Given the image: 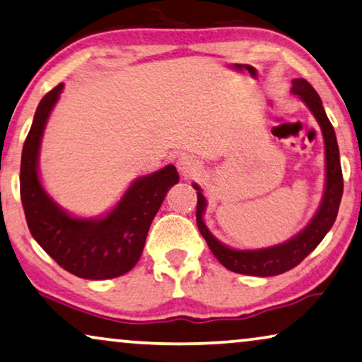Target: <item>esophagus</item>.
<instances>
[{
    "mask_svg": "<svg viewBox=\"0 0 362 362\" xmlns=\"http://www.w3.org/2000/svg\"><path fill=\"white\" fill-rule=\"evenodd\" d=\"M177 170H180L181 176L189 180V177H194L201 173V165L197 163L192 156H181L176 163Z\"/></svg>",
    "mask_w": 362,
    "mask_h": 362,
    "instance_id": "1",
    "label": "esophagus"
}]
</instances>
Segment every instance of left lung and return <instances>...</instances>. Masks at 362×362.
Wrapping results in <instances>:
<instances>
[{"instance_id":"8db88e82","label":"left lung","mask_w":362,"mask_h":362,"mask_svg":"<svg viewBox=\"0 0 362 362\" xmlns=\"http://www.w3.org/2000/svg\"><path fill=\"white\" fill-rule=\"evenodd\" d=\"M291 92L298 95L313 113L318 120L321 132L325 138V151H326V189L323 201L318 212L313 219L298 235L284 244L267 247L259 250H235L229 249L224 244H221L214 235L207 230V227L202 221V214L206 209V199L202 196L201 187L192 185L197 191V206H196V222L199 227V232L204 237L207 245L217 260L221 262L226 269H229L235 274L254 275V276H274L280 275L284 272H288L300 264L306 255L311 254L316 249V245L323 240V237L328 234V230L333 227L336 216H338L339 202L343 197V171H341L339 163V148L336 141L334 128L326 117V112L321 103V98L311 83L305 78H295Z\"/></svg>"}]
</instances>
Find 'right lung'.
<instances>
[{
	"instance_id": "right-lung-1",
	"label": "right lung",
	"mask_w": 362,
	"mask_h": 362,
	"mask_svg": "<svg viewBox=\"0 0 362 362\" xmlns=\"http://www.w3.org/2000/svg\"><path fill=\"white\" fill-rule=\"evenodd\" d=\"M62 87L59 83L39 102L24 141L19 175L23 209L31 235L64 270L87 280L115 279L140 260L151 221L180 175L168 165L140 177L102 219H77L64 212L44 191L37 175L42 132Z\"/></svg>"
}]
</instances>
